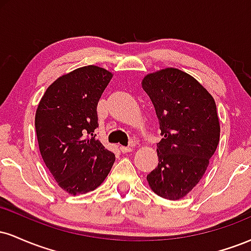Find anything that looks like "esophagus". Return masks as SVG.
I'll use <instances>...</instances> for the list:
<instances>
[{"label": "esophagus", "instance_id": "1", "mask_svg": "<svg viewBox=\"0 0 251 251\" xmlns=\"http://www.w3.org/2000/svg\"><path fill=\"white\" fill-rule=\"evenodd\" d=\"M134 148H135L134 144H131V145H128V146H120V151H122L123 153H127V152L133 151Z\"/></svg>", "mask_w": 251, "mask_h": 251}]
</instances>
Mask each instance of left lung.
I'll list each match as a JSON object with an SVG mask.
<instances>
[{
    "label": "left lung",
    "instance_id": "obj_1",
    "mask_svg": "<svg viewBox=\"0 0 251 251\" xmlns=\"http://www.w3.org/2000/svg\"><path fill=\"white\" fill-rule=\"evenodd\" d=\"M142 86L163 135L149 185L160 197L180 200L201 179L220 142L215 100L195 77L177 68L148 74Z\"/></svg>",
    "mask_w": 251,
    "mask_h": 251
}]
</instances>
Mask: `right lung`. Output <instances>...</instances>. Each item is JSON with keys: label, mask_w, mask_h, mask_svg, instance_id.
I'll return each mask as SVG.
<instances>
[{"label": "right lung", "mask_w": 251, "mask_h": 251, "mask_svg": "<svg viewBox=\"0 0 251 251\" xmlns=\"http://www.w3.org/2000/svg\"><path fill=\"white\" fill-rule=\"evenodd\" d=\"M111 72L85 66L60 76L40 100L35 128L40 152L59 186L71 195L93 191L116 155L96 138L97 106Z\"/></svg>", "instance_id": "right-lung-1"}]
</instances>
